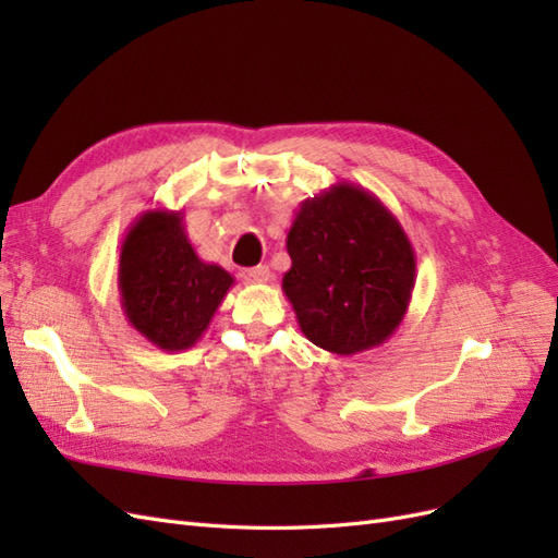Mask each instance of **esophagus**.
<instances>
[{
  "instance_id": "1",
  "label": "esophagus",
  "mask_w": 558,
  "mask_h": 558,
  "mask_svg": "<svg viewBox=\"0 0 558 558\" xmlns=\"http://www.w3.org/2000/svg\"><path fill=\"white\" fill-rule=\"evenodd\" d=\"M242 279L246 283H265L269 281V267L267 265H256V267H248L242 272Z\"/></svg>"
}]
</instances>
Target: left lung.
Returning <instances> with one entry per match:
<instances>
[{
    "instance_id": "left-lung-1",
    "label": "left lung",
    "mask_w": 558,
    "mask_h": 558,
    "mask_svg": "<svg viewBox=\"0 0 558 558\" xmlns=\"http://www.w3.org/2000/svg\"><path fill=\"white\" fill-rule=\"evenodd\" d=\"M281 289L310 342L340 356L384 344L408 314L416 256L398 218L356 183L302 202Z\"/></svg>"
}]
</instances>
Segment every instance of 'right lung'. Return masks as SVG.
<instances>
[{
	"instance_id": "obj_1",
	"label": "right lung",
	"mask_w": 558,
	"mask_h": 558,
	"mask_svg": "<svg viewBox=\"0 0 558 558\" xmlns=\"http://www.w3.org/2000/svg\"><path fill=\"white\" fill-rule=\"evenodd\" d=\"M232 283L221 265L197 256L181 211H144L121 244V307L130 326L158 349H191Z\"/></svg>"
}]
</instances>
